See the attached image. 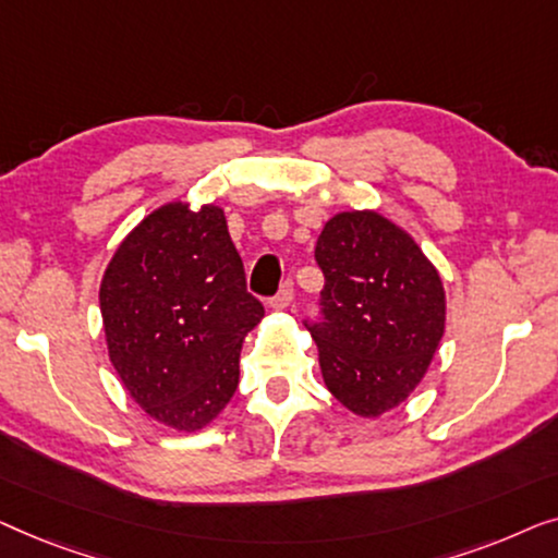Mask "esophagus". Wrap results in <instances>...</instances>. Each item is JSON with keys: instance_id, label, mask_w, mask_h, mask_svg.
I'll return each instance as SVG.
<instances>
[{"instance_id": "34e87169", "label": "esophagus", "mask_w": 558, "mask_h": 558, "mask_svg": "<svg viewBox=\"0 0 558 558\" xmlns=\"http://www.w3.org/2000/svg\"><path fill=\"white\" fill-rule=\"evenodd\" d=\"M290 301H293V282H290V278L282 282L280 286V290H278V295L272 298L270 301V308H276V311H286L288 305H290Z\"/></svg>"}]
</instances>
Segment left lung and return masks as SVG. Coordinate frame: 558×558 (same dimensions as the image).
Wrapping results in <instances>:
<instances>
[{
  "label": "left lung",
  "instance_id": "1",
  "mask_svg": "<svg viewBox=\"0 0 558 558\" xmlns=\"http://www.w3.org/2000/svg\"><path fill=\"white\" fill-rule=\"evenodd\" d=\"M320 324H305L331 395L379 417L417 389L445 333L442 278L402 227L374 209L339 211L316 242Z\"/></svg>",
  "mask_w": 558,
  "mask_h": 558
}]
</instances>
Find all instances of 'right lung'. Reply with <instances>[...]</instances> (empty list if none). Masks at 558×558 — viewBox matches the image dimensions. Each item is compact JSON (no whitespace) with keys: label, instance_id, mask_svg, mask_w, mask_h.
<instances>
[{"label":"right lung","instance_id":"obj_1","mask_svg":"<svg viewBox=\"0 0 558 558\" xmlns=\"http://www.w3.org/2000/svg\"><path fill=\"white\" fill-rule=\"evenodd\" d=\"M98 298L108 356L133 402L179 433L207 427L238 389L242 343L265 316L225 209L161 204L125 234Z\"/></svg>","mask_w":558,"mask_h":558}]
</instances>
